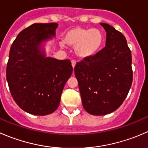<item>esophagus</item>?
Segmentation results:
<instances>
[{
	"label": "esophagus",
	"instance_id": "obj_1",
	"mask_svg": "<svg viewBox=\"0 0 148 148\" xmlns=\"http://www.w3.org/2000/svg\"><path fill=\"white\" fill-rule=\"evenodd\" d=\"M76 64H77V61H74V60H72V61H71V65H72L73 68H74V67H75Z\"/></svg>",
	"mask_w": 148,
	"mask_h": 148
}]
</instances>
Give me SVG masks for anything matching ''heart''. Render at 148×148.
<instances>
[{"label":"heart","mask_w":148,"mask_h":148,"mask_svg":"<svg viewBox=\"0 0 148 148\" xmlns=\"http://www.w3.org/2000/svg\"><path fill=\"white\" fill-rule=\"evenodd\" d=\"M64 42L74 47L76 55L81 58H87L95 55L104 42V34L97 28L75 27L69 30L64 36ZM61 46L64 43L61 42Z\"/></svg>","instance_id":"b5f03b06"}]
</instances>
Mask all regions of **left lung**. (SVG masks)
<instances>
[{
  "mask_svg": "<svg viewBox=\"0 0 148 148\" xmlns=\"http://www.w3.org/2000/svg\"><path fill=\"white\" fill-rule=\"evenodd\" d=\"M106 46L74 67L82 102L90 114L114 112L127 97L133 79L132 53L122 33L105 23Z\"/></svg>",
  "mask_w": 148,
  "mask_h": 148,
  "instance_id": "1",
  "label": "left lung"
}]
</instances>
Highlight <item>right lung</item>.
Listing matches in <instances>:
<instances>
[{"label": "right lung", "mask_w": 148, "mask_h": 148, "mask_svg": "<svg viewBox=\"0 0 148 148\" xmlns=\"http://www.w3.org/2000/svg\"><path fill=\"white\" fill-rule=\"evenodd\" d=\"M56 23H35L18 33L9 52L6 79L16 104L37 116L52 114L73 71L70 60L45 56L42 42L55 37Z\"/></svg>", "instance_id": "obj_1"}]
</instances>
